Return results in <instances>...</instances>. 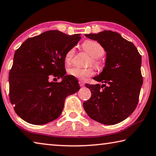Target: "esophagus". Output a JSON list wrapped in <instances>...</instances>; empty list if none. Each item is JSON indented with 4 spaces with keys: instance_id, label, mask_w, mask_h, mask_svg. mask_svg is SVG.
I'll list each match as a JSON object with an SVG mask.
<instances>
[{
    "instance_id": "esophagus-1",
    "label": "esophagus",
    "mask_w": 156,
    "mask_h": 156,
    "mask_svg": "<svg viewBox=\"0 0 156 156\" xmlns=\"http://www.w3.org/2000/svg\"><path fill=\"white\" fill-rule=\"evenodd\" d=\"M78 83H79V84H80V86H81V87H83L84 85V82L83 80H79Z\"/></svg>"
}]
</instances>
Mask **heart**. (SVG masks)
Masks as SVG:
<instances>
[{"label": "heart", "mask_w": 156, "mask_h": 156, "mask_svg": "<svg viewBox=\"0 0 156 156\" xmlns=\"http://www.w3.org/2000/svg\"><path fill=\"white\" fill-rule=\"evenodd\" d=\"M83 50L91 56L90 63L94 65L95 67L100 68L101 67V62L99 58L104 55L105 50L104 47L98 41L93 40H87L82 45ZM75 54V48H72L66 52L65 55L64 61L66 65H70L72 63L73 57ZM67 73L69 76L76 78L84 80L86 77L92 76L94 73V70L91 67L89 68H80L78 67H72L67 70Z\"/></svg>", "instance_id": "heart-1"}]
</instances>
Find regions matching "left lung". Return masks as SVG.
<instances>
[{
	"label": "left lung",
	"instance_id": "8db88e82",
	"mask_svg": "<svg viewBox=\"0 0 156 156\" xmlns=\"http://www.w3.org/2000/svg\"><path fill=\"white\" fill-rule=\"evenodd\" d=\"M97 41L106 52L105 67L93 78L102 83L89 84L91 97L83 103L90 118L104 125H114L125 120L138 104L143 84L142 58L133 43L119 33L104 30L85 34Z\"/></svg>",
	"mask_w": 156,
	"mask_h": 156
}]
</instances>
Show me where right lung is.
I'll return each instance as SVG.
<instances>
[{
    "instance_id": "obj_1",
    "label": "right lung",
    "mask_w": 156,
    "mask_h": 156,
    "mask_svg": "<svg viewBox=\"0 0 156 156\" xmlns=\"http://www.w3.org/2000/svg\"><path fill=\"white\" fill-rule=\"evenodd\" d=\"M80 34L46 31L27 39L16 50L9 72V99L16 114L33 125L57 119L67 96L80 89L77 79L66 75L65 55L80 41ZM61 77L49 82V76Z\"/></svg>"
}]
</instances>
